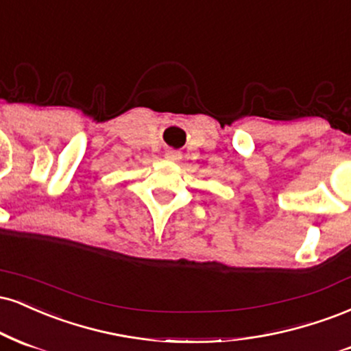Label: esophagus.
<instances>
[{"instance_id": "1", "label": "esophagus", "mask_w": 351, "mask_h": 351, "mask_svg": "<svg viewBox=\"0 0 351 351\" xmlns=\"http://www.w3.org/2000/svg\"><path fill=\"white\" fill-rule=\"evenodd\" d=\"M166 159H169V160H179L180 158H182V156H180V152L179 151H174V149H169V151H166Z\"/></svg>"}]
</instances>
